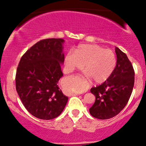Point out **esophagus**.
Masks as SVG:
<instances>
[{
	"instance_id": "obj_1",
	"label": "esophagus",
	"mask_w": 146,
	"mask_h": 146,
	"mask_svg": "<svg viewBox=\"0 0 146 146\" xmlns=\"http://www.w3.org/2000/svg\"><path fill=\"white\" fill-rule=\"evenodd\" d=\"M78 95V94H76V93L73 94V95Z\"/></svg>"
}]
</instances>
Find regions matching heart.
I'll return each instance as SVG.
<instances>
[{
    "label": "heart",
    "mask_w": 146,
    "mask_h": 146,
    "mask_svg": "<svg viewBox=\"0 0 146 146\" xmlns=\"http://www.w3.org/2000/svg\"><path fill=\"white\" fill-rule=\"evenodd\" d=\"M68 72L85 67V75L96 83L105 82L114 72L117 57L113 51L97 44H80L75 53L69 51L65 57Z\"/></svg>",
    "instance_id": "b5f03b06"
}]
</instances>
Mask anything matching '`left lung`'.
I'll use <instances>...</instances> for the list:
<instances>
[{"label": "left lung", "mask_w": 146, "mask_h": 146, "mask_svg": "<svg viewBox=\"0 0 146 146\" xmlns=\"http://www.w3.org/2000/svg\"><path fill=\"white\" fill-rule=\"evenodd\" d=\"M115 52L117 66L111 76L102 85L90 90L95 96V102L89 111L95 118L108 119L117 115L126 105L133 90V66L126 54L117 47Z\"/></svg>", "instance_id": "8db88e82"}]
</instances>
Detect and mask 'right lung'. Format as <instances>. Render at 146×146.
I'll return each instance as SVG.
<instances>
[{"instance_id":"obj_1","label":"right lung","mask_w":146,"mask_h":146,"mask_svg":"<svg viewBox=\"0 0 146 146\" xmlns=\"http://www.w3.org/2000/svg\"><path fill=\"white\" fill-rule=\"evenodd\" d=\"M64 39L38 42L22 56L16 72V90L26 110L34 117L50 120L64 111L68 98L58 87Z\"/></svg>"}]
</instances>
